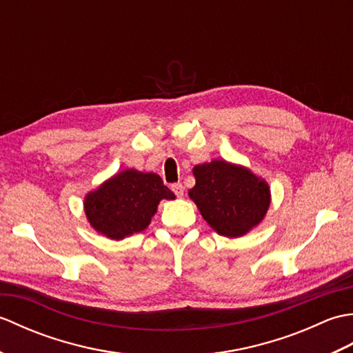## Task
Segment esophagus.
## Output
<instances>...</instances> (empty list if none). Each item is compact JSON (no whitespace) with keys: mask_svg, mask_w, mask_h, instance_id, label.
Segmentation results:
<instances>
[{"mask_svg":"<svg viewBox=\"0 0 353 353\" xmlns=\"http://www.w3.org/2000/svg\"><path fill=\"white\" fill-rule=\"evenodd\" d=\"M171 190H172V192L176 194L177 197H183L185 188H183V185H182V183H172V185H171Z\"/></svg>","mask_w":353,"mask_h":353,"instance_id":"obj_1","label":"esophagus"}]
</instances>
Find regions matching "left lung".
Masks as SVG:
<instances>
[{
  "instance_id": "obj_1",
  "label": "left lung",
  "mask_w": 353,
  "mask_h": 353,
  "mask_svg": "<svg viewBox=\"0 0 353 353\" xmlns=\"http://www.w3.org/2000/svg\"><path fill=\"white\" fill-rule=\"evenodd\" d=\"M196 185L188 196L216 234L239 238L258 228L272 203L265 179L244 165L214 159L192 168Z\"/></svg>"
}]
</instances>
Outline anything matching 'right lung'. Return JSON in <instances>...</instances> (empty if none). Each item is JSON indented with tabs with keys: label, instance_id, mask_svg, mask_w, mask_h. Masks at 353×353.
I'll return each mask as SVG.
<instances>
[{
	"label": "right lung",
	"instance_id": "obj_1",
	"mask_svg": "<svg viewBox=\"0 0 353 353\" xmlns=\"http://www.w3.org/2000/svg\"><path fill=\"white\" fill-rule=\"evenodd\" d=\"M174 199L159 174L127 168L89 191L83 209L97 234L119 241L147 229L161 200Z\"/></svg>",
	"mask_w": 353,
	"mask_h": 353
}]
</instances>
